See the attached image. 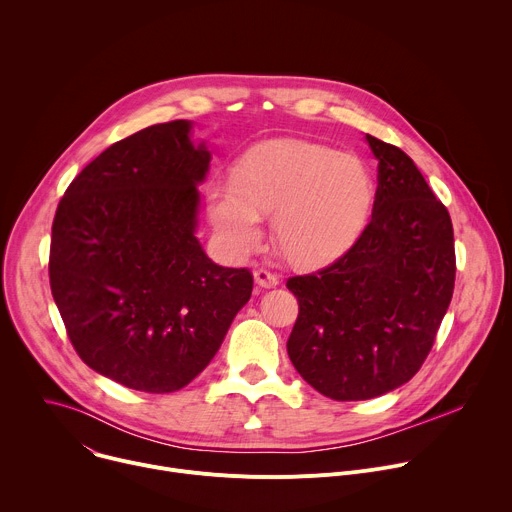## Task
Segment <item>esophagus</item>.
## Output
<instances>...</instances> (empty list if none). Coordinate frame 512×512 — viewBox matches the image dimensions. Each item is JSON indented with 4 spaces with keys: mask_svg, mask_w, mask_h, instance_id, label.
<instances>
[{
    "mask_svg": "<svg viewBox=\"0 0 512 512\" xmlns=\"http://www.w3.org/2000/svg\"><path fill=\"white\" fill-rule=\"evenodd\" d=\"M253 277H255V283H257V287H263V289L275 287V285L279 283V279H277L273 273L265 271V269H257V271L253 273Z\"/></svg>",
    "mask_w": 512,
    "mask_h": 512,
    "instance_id": "1",
    "label": "esophagus"
}]
</instances>
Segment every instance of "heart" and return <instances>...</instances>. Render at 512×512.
<instances>
[{
  "label": "heart",
  "mask_w": 512,
  "mask_h": 512,
  "mask_svg": "<svg viewBox=\"0 0 512 512\" xmlns=\"http://www.w3.org/2000/svg\"><path fill=\"white\" fill-rule=\"evenodd\" d=\"M377 184L358 158L328 145L277 139L253 148L235 178L208 188V216L223 251L237 259L263 235V214H275L273 235L298 267H322L346 255L367 231Z\"/></svg>",
  "instance_id": "1"
}]
</instances>
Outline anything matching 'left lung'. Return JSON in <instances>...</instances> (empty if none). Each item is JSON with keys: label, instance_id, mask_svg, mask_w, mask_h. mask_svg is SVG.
Listing matches in <instances>:
<instances>
[{"label": "left lung", "instance_id": "obj_1", "mask_svg": "<svg viewBox=\"0 0 512 512\" xmlns=\"http://www.w3.org/2000/svg\"><path fill=\"white\" fill-rule=\"evenodd\" d=\"M364 139L379 162L367 231L332 265L287 279L300 304L289 360L334 401L373 399L411 381L456 279L448 208L403 150L369 133Z\"/></svg>", "mask_w": 512, "mask_h": 512}]
</instances>
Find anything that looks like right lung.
Masks as SVG:
<instances>
[{
    "label": "right lung",
    "mask_w": 512,
    "mask_h": 512,
    "mask_svg": "<svg viewBox=\"0 0 512 512\" xmlns=\"http://www.w3.org/2000/svg\"><path fill=\"white\" fill-rule=\"evenodd\" d=\"M186 119L107 148L66 188L52 223L50 289L68 338L99 375L174 393L196 379L249 302L253 275L196 239L210 152Z\"/></svg>",
    "instance_id": "obj_1"
}]
</instances>
